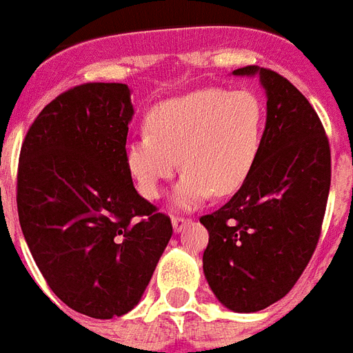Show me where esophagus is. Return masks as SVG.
Masks as SVG:
<instances>
[{
	"instance_id": "1",
	"label": "esophagus",
	"mask_w": 353,
	"mask_h": 353,
	"mask_svg": "<svg viewBox=\"0 0 353 353\" xmlns=\"http://www.w3.org/2000/svg\"><path fill=\"white\" fill-rule=\"evenodd\" d=\"M188 223H190V218H181V216H174V218H172V227H174V231L176 232H181Z\"/></svg>"
}]
</instances>
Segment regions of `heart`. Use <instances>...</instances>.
<instances>
[{"label": "heart", "mask_w": 353, "mask_h": 353, "mask_svg": "<svg viewBox=\"0 0 353 353\" xmlns=\"http://www.w3.org/2000/svg\"><path fill=\"white\" fill-rule=\"evenodd\" d=\"M146 126L124 152L135 187L155 199L179 159L185 174L172 199L188 209L212 192L234 194L251 176L262 146L263 106L251 91L212 88L155 106Z\"/></svg>", "instance_id": "1"}]
</instances>
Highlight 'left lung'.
<instances>
[{"label":"left lung","mask_w":353,"mask_h":353,"mask_svg":"<svg viewBox=\"0 0 353 353\" xmlns=\"http://www.w3.org/2000/svg\"><path fill=\"white\" fill-rule=\"evenodd\" d=\"M268 97L262 146L240 190L199 221L209 231L203 273L216 299L238 313L271 306L301 279L323 227L332 155L323 122L282 74L247 65Z\"/></svg>","instance_id":"1"}]
</instances>
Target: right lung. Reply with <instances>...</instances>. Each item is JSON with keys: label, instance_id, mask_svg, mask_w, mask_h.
<instances>
[{"label": "right lung", "instance_id": "add662e5", "mask_svg": "<svg viewBox=\"0 0 353 353\" xmlns=\"http://www.w3.org/2000/svg\"><path fill=\"white\" fill-rule=\"evenodd\" d=\"M126 84L77 85L49 102L21 144L18 216L52 293L79 313L113 319L137 306L172 236L126 165Z\"/></svg>", "mask_w": 353, "mask_h": 353}]
</instances>
